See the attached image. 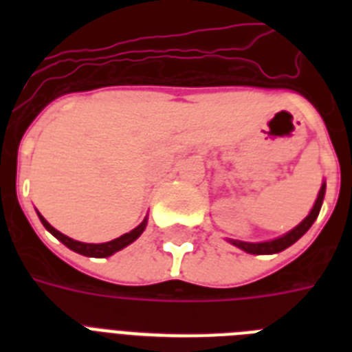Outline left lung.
I'll return each instance as SVG.
<instances>
[{
  "instance_id": "8db88e82",
  "label": "left lung",
  "mask_w": 352,
  "mask_h": 352,
  "mask_svg": "<svg viewBox=\"0 0 352 352\" xmlns=\"http://www.w3.org/2000/svg\"><path fill=\"white\" fill-rule=\"evenodd\" d=\"M323 195H325V184H323L320 193H318V199L316 203H314V208H312L311 214L307 215L305 219L301 221L294 230H290L289 234L283 235V237H279V239L274 241H267V243H243V241H232V245L239 246L241 250L248 252V254H276V252H281L285 250V248H289V246L294 245L296 241L300 239L301 235L305 234V232L312 226V223L316 221L318 214H320V208H322Z\"/></svg>"
}]
</instances>
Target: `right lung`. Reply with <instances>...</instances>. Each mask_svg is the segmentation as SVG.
<instances>
[{"label":"right lung","mask_w":352,"mask_h":352,"mask_svg":"<svg viewBox=\"0 0 352 352\" xmlns=\"http://www.w3.org/2000/svg\"><path fill=\"white\" fill-rule=\"evenodd\" d=\"M41 223H43V226H45L47 230L51 232L56 239H60L63 243V245L67 246V248H71V250L78 252V254H82V256H91V257H107L111 256V254H115V252L122 250L124 246H127L129 243H133V241L137 239L138 235L142 234L144 228H146V219L140 223V225L135 228V230H131L129 234H124L120 235V237H117V239L109 241V243H100V245H89V243H80V241H74L71 239V237H67V235H63L62 232H58L56 228H52L49 223H47L43 217L40 215Z\"/></svg>","instance_id":"right-lung-1"}]
</instances>
